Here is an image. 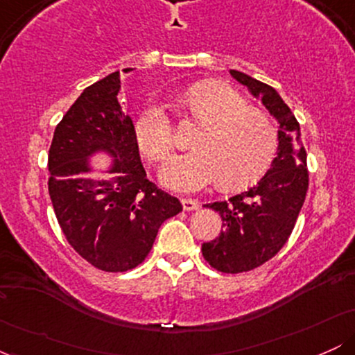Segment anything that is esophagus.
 <instances>
[{"label": "esophagus", "instance_id": "esophagus-1", "mask_svg": "<svg viewBox=\"0 0 355 355\" xmlns=\"http://www.w3.org/2000/svg\"><path fill=\"white\" fill-rule=\"evenodd\" d=\"M180 202H182L183 210H187V211H193L200 207V203H198L197 200H191V198H182Z\"/></svg>", "mask_w": 355, "mask_h": 355}]
</instances>
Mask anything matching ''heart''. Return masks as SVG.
Wrapping results in <instances>:
<instances>
[{
    "label": "heart",
    "instance_id": "heart-1",
    "mask_svg": "<svg viewBox=\"0 0 355 355\" xmlns=\"http://www.w3.org/2000/svg\"><path fill=\"white\" fill-rule=\"evenodd\" d=\"M182 101L203 130L193 144L197 152L177 155L162 168L165 187L195 191L218 180L222 189L240 190L267 172L279 135L266 113L248 107L239 92L218 81L195 85ZM133 135L140 152L153 162H164L175 146L172 120L160 103L141 110Z\"/></svg>",
    "mask_w": 355,
    "mask_h": 355
}]
</instances>
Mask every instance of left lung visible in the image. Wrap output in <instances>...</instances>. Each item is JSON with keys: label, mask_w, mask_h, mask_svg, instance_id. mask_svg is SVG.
I'll use <instances>...</instances> for the list:
<instances>
[{"label": "left lung", "mask_w": 355, "mask_h": 355, "mask_svg": "<svg viewBox=\"0 0 355 355\" xmlns=\"http://www.w3.org/2000/svg\"><path fill=\"white\" fill-rule=\"evenodd\" d=\"M230 75L262 101L279 123L277 155L259 183L229 200L207 205L218 211L223 230L203 243V259L220 272L239 274L266 263L285 245L304 205L309 173L299 121L282 96L245 73L230 70Z\"/></svg>", "instance_id": "1"}]
</instances>
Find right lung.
I'll return each mask as SVG.
<instances>
[{
	"instance_id": "1",
	"label": "right lung",
	"mask_w": 355,
	"mask_h": 355,
	"mask_svg": "<svg viewBox=\"0 0 355 355\" xmlns=\"http://www.w3.org/2000/svg\"><path fill=\"white\" fill-rule=\"evenodd\" d=\"M118 92L120 71L85 88L56 126L48 155V191L61 230L87 262L105 272L144 262L162 223L182 211L178 198L146 178ZM96 154L112 160L105 169L110 179L87 177Z\"/></svg>"
}]
</instances>
